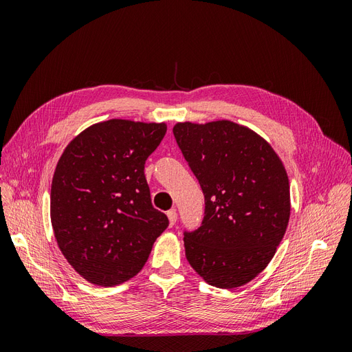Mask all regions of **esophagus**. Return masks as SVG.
<instances>
[{"mask_svg":"<svg viewBox=\"0 0 352 352\" xmlns=\"http://www.w3.org/2000/svg\"><path fill=\"white\" fill-rule=\"evenodd\" d=\"M167 217H168L170 226H173L175 223H176V220H177V212H176V210H175V208H173V210H168V211H167Z\"/></svg>","mask_w":352,"mask_h":352,"instance_id":"obj_1","label":"esophagus"}]
</instances>
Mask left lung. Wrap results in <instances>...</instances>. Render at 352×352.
<instances>
[{
  "label": "left lung",
  "instance_id": "1",
  "mask_svg": "<svg viewBox=\"0 0 352 352\" xmlns=\"http://www.w3.org/2000/svg\"><path fill=\"white\" fill-rule=\"evenodd\" d=\"M176 142L206 198L201 226L185 232V255L208 285L233 289L261 273L291 214L289 179L279 155L230 120L176 123Z\"/></svg>",
  "mask_w": 352,
  "mask_h": 352
}]
</instances>
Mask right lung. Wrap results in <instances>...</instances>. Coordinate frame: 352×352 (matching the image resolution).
Returning a JSON list of instances; mask_svg holds the SVG:
<instances>
[{"mask_svg":"<svg viewBox=\"0 0 352 352\" xmlns=\"http://www.w3.org/2000/svg\"><path fill=\"white\" fill-rule=\"evenodd\" d=\"M166 131V123L111 119L63 151L51 184V225L60 251L89 283L109 287L133 278L168 226L144 175Z\"/></svg>","mask_w":352,"mask_h":352,"instance_id":"obj_1","label":"right lung"}]
</instances>
